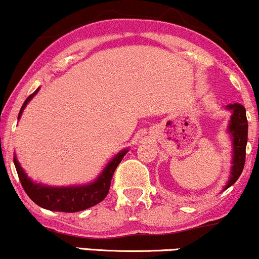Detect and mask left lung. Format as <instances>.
<instances>
[{
    "mask_svg": "<svg viewBox=\"0 0 259 259\" xmlns=\"http://www.w3.org/2000/svg\"><path fill=\"white\" fill-rule=\"evenodd\" d=\"M226 109L231 110L232 113L230 124L227 126L232 141V167L230 180L227 181L224 190L231 187L243 171L246 161L247 136H248V123H247L245 107L242 104L235 103L226 106Z\"/></svg>",
    "mask_w": 259,
    "mask_h": 259,
    "instance_id": "obj_1",
    "label": "left lung"
}]
</instances>
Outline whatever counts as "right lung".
<instances>
[{"instance_id":"obj_1","label":"right lung","mask_w":259,"mask_h":259,"mask_svg":"<svg viewBox=\"0 0 259 259\" xmlns=\"http://www.w3.org/2000/svg\"><path fill=\"white\" fill-rule=\"evenodd\" d=\"M38 91L39 88H36L35 92L32 93L29 97L25 99L23 106L19 110L18 119L21 118L25 106L38 93ZM127 151L129 150L124 149L120 152L116 153L114 157L108 162L107 166L104 167L103 171L98 176L97 180L91 182L90 184H83V186L50 187L45 186V184L35 183L28 177L27 173L22 168L16 155H14L13 162L22 187H23L28 197L32 199L36 205L48 210H53V211L76 212L91 208V206H95L96 204L101 203L107 197L114 171Z\"/></svg>"}]
</instances>
